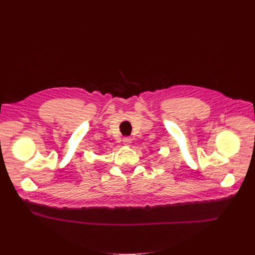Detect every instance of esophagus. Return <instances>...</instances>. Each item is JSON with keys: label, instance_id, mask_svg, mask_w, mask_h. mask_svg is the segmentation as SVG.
<instances>
[{"label": "esophagus", "instance_id": "34e87169", "mask_svg": "<svg viewBox=\"0 0 255 255\" xmlns=\"http://www.w3.org/2000/svg\"><path fill=\"white\" fill-rule=\"evenodd\" d=\"M123 142H124V144H126V145H130V143H131V139L130 138H124L123 139Z\"/></svg>", "mask_w": 255, "mask_h": 255}]
</instances>
